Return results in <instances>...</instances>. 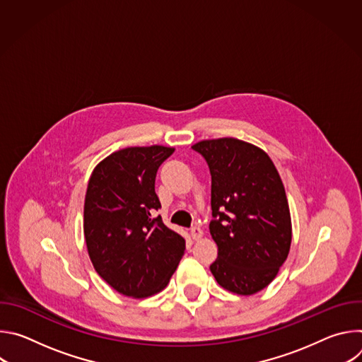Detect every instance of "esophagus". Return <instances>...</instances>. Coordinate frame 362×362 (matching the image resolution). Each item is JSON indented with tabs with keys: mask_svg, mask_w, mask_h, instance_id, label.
<instances>
[{
	"mask_svg": "<svg viewBox=\"0 0 362 362\" xmlns=\"http://www.w3.org/2000/svg\"><path fill=\"white\" fill-rule=\"evenodd\" d=\"M190 236H192L193 240H199V239L203 238V230L200 228H197V226H193L190 229Z\"/></svg>",
	"mask_w": 362,
	"mask_h": 362,
	"instance_id": "obj_1",
	"label": "esophagus"
}]
</instances>
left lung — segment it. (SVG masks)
<instances>
[{
	"label": "left lung",
	"instance_id": "1",
	"mask_svg": "<svg viewBox=\"0 0 362 362\" xmlns=\"http://www.w3.org/2000/svg\"><path fill=\"white\" fill-rule=\"evenodd\" d=\"M212 175L209 225L218 245L211 272L238 295L265 289L286 261L292 222L282 179L268 153L252 143L221 137L192 146Z\"/></svg>",
	"mask_w": 362,
	"mask_h": 362
}]
</instances>
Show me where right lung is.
Segmentation results:
<instances>
[{
	"mask_svg": "<svg viewBox=\"0 0 362 362\" xmlns=\"http://www.w3.org/2000/svg\"><path fill=\"white\" fill-rule=\"evenodd\" d=\"M175 151L160 144L117 150L97 163L84 199V239L95 272L115 291L140 299L163 291L186 240L153 211L159 166Z\"/></svg>",
	"mask_w": 362,
	"mask_h": 362,
	"instance_id": "right-lung-1",
	"label": "right lung"
}]
</instances>
